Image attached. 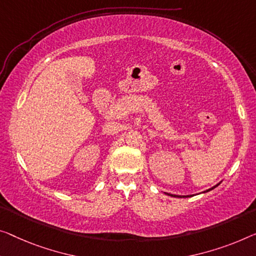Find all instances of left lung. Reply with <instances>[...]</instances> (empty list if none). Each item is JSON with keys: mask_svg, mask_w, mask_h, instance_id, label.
I'll return each instance as SVG.
<instances>
[{"mask_svg": "<svg viewBox=\"0 0 256 256\" xmlns=\"http://www.w3.org/2000/svg\"><path fill=\"white\" fill-rule=\"evenodd\" d=\"M220 184H217V185H215L214 186V188H209V190H204V193H206V192H209V190H214L215 188H217V186H218ZM166 196H174V198H188V196H174V194H170V193H166Z\"/></svg>", "mask_w": 256, "mask_h": 256, "instance_id": "8db88e82", "label": "left lung"}]
</instances>
